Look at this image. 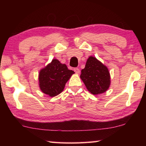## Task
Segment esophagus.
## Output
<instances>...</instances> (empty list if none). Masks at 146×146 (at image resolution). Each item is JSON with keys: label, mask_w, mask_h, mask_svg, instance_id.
Instances as JSON below:
<instances>
[{"label": "esophagus", "mask_w": 146, "mask_h": 146, "mask_svg": "<svg viewBox=\"0 0 146 146\" xmlns=\"http://www.w3.org/2000/svg\"><path fill=\"white\" fill-rule=\"evenodd\" d=\"M74 71H75V72L76 74H80V70H79V69L77 68H76L74 69Z\"/></svg>", "instance_id": "obj_1"}]
</instances>
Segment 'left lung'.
<instances>
[{
    "mask_svg": "<svg viewBox=\"0 0 146 146\" xmlns=\"http://www.w3.org/2000/svg\"><path fill=\"white\" fill-rule=\"evenodd\" d=\"M80 78L87 90L95 95L106 92L111 83L108 68L91 56L88 58L85 68L81 71Z\"/></svg>",
    "mask_w": 146,
    "mask_h": 146,
    "instance_id": "obj_1",
    "label": "left lung"
}]
</instances>
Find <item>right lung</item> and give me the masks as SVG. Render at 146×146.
I'll return each instance as SVG.
<instances>
[{"mask_svg": "<svg viewBox=\"0 0 146 146\" xmlns=\"http://www.w3.org/2000/svg\"><path fill=\"white\" fill-rule=\"evenodd\" d=\"M73 73L75 72L68 70L66 64H61L57 59H53L39 72L40 90L49 97H55L64 90L66 82Z\"/></svg>", "mask_w": 146, "mask_h": 146, "instance_id": "obj_1", "label": "right lung"}]
</instances>
